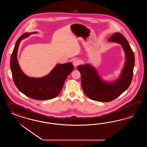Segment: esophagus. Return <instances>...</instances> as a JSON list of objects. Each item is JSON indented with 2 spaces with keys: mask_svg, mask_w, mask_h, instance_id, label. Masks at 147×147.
Returning <instances> with one entry per match:
<instances>
[{
  "mask_svg": "<svg viewBox=\"0 0 147 147\" xmlns=\"http://www.w3.org/2000/svg\"><path fill=\"white\" fill-rule=\"evenodd\" d=\"M80 63H81V62H80V60L79 59H74L73 60V64L74 67L78 66L79 65H80Z\"/></svg>",
  "mask_w": 147,
  "mask_h": 147,
  "instance_id": "esophagus-1",
  "label": "esophagus"
}]
</instances>
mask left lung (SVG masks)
I'll use <instances>...</instances> for the list:
<instances>
[{"label":"left lung","instance_id":"8db88e82","mask_svg":"<svg viewBox=\"0 0 147 147\" xmlns=\"http://www.w3.org/2000/svg\"><path fill=\"white\" fill-rule=\"evenodd\" d=\"M108 41L120 44L125 52L124 66L116 79L112 81L103 80L96 69L89 63L77 67L85 94L89 98L100 102L114 100L128 89L133 79L135 65L134 54L124 36L120 33H115Z\"/></svg>","mask_w":147,"mask_h":147}]
</instances>
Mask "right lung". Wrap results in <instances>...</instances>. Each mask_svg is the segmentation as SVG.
<instances>
[{"label": "right lung", "instance_id": "add662e5", "mask_svg": "<svg viewBox=\"0 0 147 147\" xmlns=\"http://www.w3.org/2000/svg\"><path fill=\"white\" fill-rule=\"evenodd\" d=\"M37 32L26 33L16 41L10 59V67L14 82L20 92L29 98L45 100L55 98L61 92L65 80L74 67L71 62L57 64L49 74L41 78L26 76L19 66L17 59L19 46L22 40Z\"/></svg>", "mask_w": 147, "mask_h": 147}]
</instances>
